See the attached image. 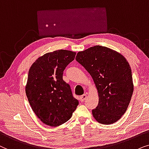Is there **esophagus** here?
Segmentation results:
<instances>
[{
    "label": "esophagus",
    "mask_w": 149,
    "mask_h": 149,
    "mask_svg": "<svg viewBox=\"0 0 149 149\" xmlns=\"http://www.w3.org/2000/svg\"><path fill=\"white\" fill-rule=\"evenodd\" d=\"M87 98V95L86 94H84L82 95H81V96L80 97V100L81 102H84V100H86V99Z\"/></svg>",
    "instance_id": "obj_1"
}]
</instances>
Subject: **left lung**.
Returning <instances> with one entry per match:
<instances>
[{"label": "left lung", "mask_w": 149, "mask_h": 149, "mask_svg": "<svg viewBox=\"0 0 149 149\" xmlns=\"http://www.w3.org/2000/svg\"><path fill=\"white\" fill-rule=\"evenodd\" d=\"M76 60L92 77L99 104L92 110L97 121L109 125L118 121L126 112L134 91L132 69L121 54L95 45L79 52Z\"/></svg>", "instance_id": "obj_1"}]
</instances>
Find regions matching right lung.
I'll return each instance as SVG.
<instances>
[{
	"label": "right lung",
	"instance_id": "add662e5",
	"mask_svg": "<svg viewBox=\"0 0 149 149\" xmlns=\"http://www.w3.org/2000/svg\"><path fill=\"white\" fill-rule=\"evenodd\" d=\"M75 52L58 49L40 56L29 71L26 94L32 110L43 123L56 127L70 119L79 104L63 71L75 58Z\"/></svg>",
	"mask_w": 149,
	"mask_h": 149
}]
</instances>
